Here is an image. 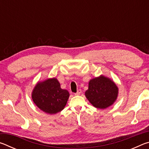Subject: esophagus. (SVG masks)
Returning <instances> with one entry per match:
<instances>
[{
    "instance_id": "1",
    "label": "esophagus",
    "mask_w": 149,
    "mask_h": 149,
    "mask_svg": "<svg viewBox=\"0 0 149 149\" xmlns=\"http://www.w3.org/2000/svg\"><path fill=\"white\" fill-rule=\"evenodd\" d=\"M81 93V89H79L77 91V93H75V95H79Z\"/></svg>"
}]
</instances>
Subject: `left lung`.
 I'll return each instance as SVG.
<instances>
[{
	"label": "left lung",
	"instance_id": "8db88e82",
	"mask_svg": "<svg viewBox=\"0 0 149 149\" xmlns=\"http://www.w3.org/2000/svg\"><path fill=\"white\" fill-rule=\"evenodd\" d=\"M85 95L93 107L105 109L117 99L118 88L110 78L100 75L89 81V88Z\"/></svg>",
	"mask_w": 149,
	"mask_h": 149
}]
</instances>
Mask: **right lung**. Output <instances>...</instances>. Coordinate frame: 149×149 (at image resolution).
I'll use <instances>...</instances> for the list:
<instances>
[{
	"label": "right lung",
	"mask_w": 149,
	"mask_h": 149,
	"mask_svg": "<svg viewBox=\"0 0 149 149\" xmlns=\"http://www.w3.org/2000/svg\"><path fill=\"white\" fill-rule=\"evenodd\" d=\"M69 92L60 87L56 78H50L38 82L32 92V99L37 107L49 114L64 109L69 98Z\"/></svg>",
	"instance_id": "1"
}]
</instances>
